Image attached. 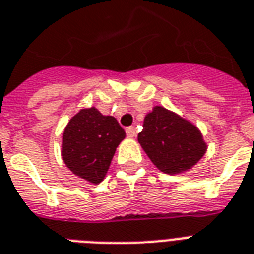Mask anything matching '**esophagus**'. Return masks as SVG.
Segmentation results:
<instances>
[{"mask_svg": "<svg viewBox=\"0 0 254 254\" xmlns=\"http://www.w3.org/2000/svg\"><path fill=\"white\" fill-rule=\"evenodd\" d=\"M126 133H127V136H128L129 139L135 137V136H136L135 127H127V128H126Z\"/></svg>", "mask_w": 254, "mask_h": 254, "instance_id": "obj_1", "label": "esophagus"}]
</instances>
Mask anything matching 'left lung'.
Here are the masks:
<instances>
[{"label": "left lung", "mask_w": 254, "mask_h": 254, "mask_svg": "<svg viewBox=\"0 0 254 254\" xmlns=\"http://www.w3.org/2000/svg\"><path fill=\"white\" fill-rule=\"evenodd\" d=\"M137 141L153 165L170 175L192 169L207 149L193 123L160 105L145 115Z\"/></svg>", "instance_id": "8db88e82"}]
</instances>
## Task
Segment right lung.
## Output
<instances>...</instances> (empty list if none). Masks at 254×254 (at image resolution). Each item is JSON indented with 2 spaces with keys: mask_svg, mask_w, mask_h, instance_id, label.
Here are the masks:
<instances>
[{
  "mask_svg": "<svg viewBox=\"0 0 254 254\" xmlns=\"http://www.w3.org/2000/svg\"><path fill=\"white\" fill-rule=\"evenodd\" d=\"M125 137V129L114 117L102 115L94 106L81 109L64 127L61 156L74 175L98 184Z\"/></svg>",
  "mask_w": 254,
  "mask_h": 254,
  "instance_id": "add662e5",
  "label": "right lung"
}]
</instances>
